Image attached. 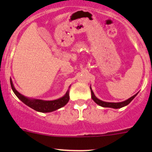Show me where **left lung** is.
I'll return each instance as SVG.
<instances>
[{
	"label": "left lung",
	"mask_w": 152,
	"mask_h": 152,
	"mask_svg": "<svg viewBox=\"0 0 152 152\" xmlns=\"http://www.w3.org/2000/svg\"><path fill=\"white\" fill-rule=\"evenodd\" d=\"M90 90H91V95H92V99L93 100L96 102L97 104L102 106L103 107H110V108H114V109H118V108H121V107H125V106L128 105L134 99V98L137 96V94L134 95L133 96H132L131 98H129V99H127L126 101H124L123 102H119V103H110V102H102V101L99 100V99L95 96L94 93H93V90H92L91 87H90Z\"/></svg>",
	"instance_id": "left-lung-1"
}]
</instances>
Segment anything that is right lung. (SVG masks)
Returning <instances> with one entry per match:
<instances>
[{"instance_id":"add662e5","label":"right lung","mask_w":152,"mask_h":152,"mask_svg":"<svg viewBox=\"0 0 152 152\" xmlns=\"http://www.w3.org/2000/svg\"><path fill=\"white\" fill-rule=\"evenodd\" d=\"M11 87H12V90L16 95L17 97L23 102L25 104L28 106L29 107L32 108L36 111L41 112V113H49V112L54 111V110H58L61 107H64L68 102L69 99V91H67L66 94L63 97L54 101H42V100H31V99H27L24 96L21 95L20 93H18L15 88L14 87L13 84H12V80H10Z\"/></svg>"}]
</instances>
